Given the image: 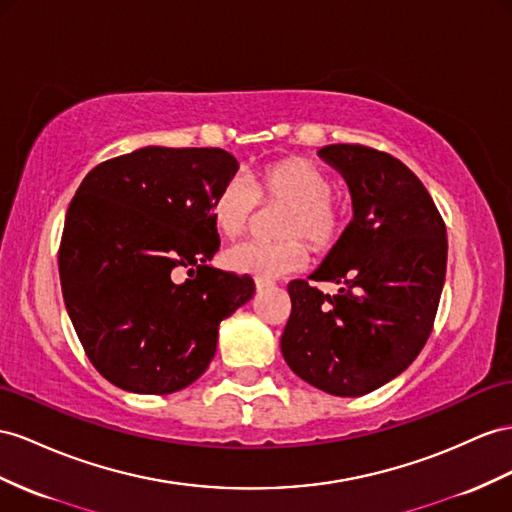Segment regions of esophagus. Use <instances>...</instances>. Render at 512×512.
<instances>
[{
  "label": "esophagus",
  "instance_id": "obj_1",
  "mask_svg": "<svg viewBox=\"0 0 512 512\" xmlns=\"http://www.w3.org/2000/svg\"><path fill=\"white\" fill-rule=\"evenodd\" d=\"M272 283L270 281H255V290L257 292H264V290H270Z\"/></svg>",
  "mask_w": 512,
  "mask_h": 512
}]
</instances>
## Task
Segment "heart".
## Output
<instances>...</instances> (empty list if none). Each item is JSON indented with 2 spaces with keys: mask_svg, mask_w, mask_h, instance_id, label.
Instances as JSON below:
<instances>
[{
  "mask_svg": "<svg viewBox=\"0 0 512 512\" xmlns=\"http://www.w3.org/2000/svg\"><path fill=\"white\" fill-rule=\"evenodd\" d=\"M333 192L331 173L303 157L274 162L253 179L242 173L231 175L209 203L216 229L227 238H238L251 225L261 201L285 207L277 225V235L285 240L233 244L222 255V264L255 281H274L303 270L307 248L300 240H307L313 251L326 253L348 225V207Z\"/></svg>",
  "mask_w": 512,
  "mask_h": 512,
  "instance_id": "obj_1",
  "label": "heart"
}]
</instances>
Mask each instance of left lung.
Returning a JSON list of instances; mask_svg holds the SVG:
<instances>
[{
    "mask_svg": "<svg viewBox=\"0 0 512 512\" xmlns=\"http://www.w3.org/2000/svg\"><path fill=\"white\" fill-rule=\"evenodd\" d=\"M322 160L344 177L352 220L313 281L287 285L292 313L281 337L296 376L331 396H365L402 374L432 331L445 281V225L424 183L396 157L329 144Z\"/></svg>",
    "mask_w": 512,
    "mask_h": 512,
    "instance_id": "1",
    "label": "left lung"
}]
</instances>
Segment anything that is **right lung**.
Returning a JSON list of instances; mask_svg holds the SVG:
<instances>
[{
	"mask_svg": "<svg viewBox=\"0 0 512 512\" xmlns=\"http://www.w3.org/2000/svg\"><path fill=\"white\" fill-rule=\"evenodd\" d=\"M238 168L222 149L142 147L77 188L58 255L62 296L112 385L153 396L188 387L216 355L220 322L253 298L251 277L209 264L220 246L209 203Z\"/></svg>",
	"mask_w": 512,
	"mask_h": 512,
	"instance_id": "1",
	"label": "right lung"
}]
</instances>
